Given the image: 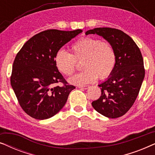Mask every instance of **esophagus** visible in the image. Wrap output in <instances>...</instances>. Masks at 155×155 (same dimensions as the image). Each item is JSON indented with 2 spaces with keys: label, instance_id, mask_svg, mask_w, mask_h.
<instances>
[{
  "label": "esophagus",
  "instance_id": "34e87169",
  "mask_svg": "<svg viewBox=\"0 0 155 155\" xmlns=\"http://www.w3.org/2000/svg\"><path fill=\"white\" fill-rule=\"evenodd\" d=\"M78 87L80 88V89H82V90H87V89L90 87V86H88V85H84V86H82H82H79V87Z\"/></svg>",
  "mask_w": 155,
  "mask_h": 155
}]
</instances>
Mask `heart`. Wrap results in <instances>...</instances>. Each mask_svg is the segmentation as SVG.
Returning <instances> with one entry per match:
<instances>
[{"mask_svg": "<svg viewBox=\"0 0 155 155\" xmlns=\"http://www.w3.org/2000/svg\"><path fill=\"white\" fill-rule=\"evenodd\" d=\"M71 54L58 50L54 57L57 69L63 75H73L76 68V61L82 62L84 71L69 79L70 83L76 85L90 83L98 77L107 78L116 63V54L109 42L91 37H83L71 46Z\"/></svg>", "mask_w": 155, "mask_h": 155, "instance_id": "heart-1", "label": "heart"}]
</instances>
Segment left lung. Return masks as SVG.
I'll return each instance as SVG.
<instances>
[{"instance_id": "left-lung-1", "label": "left lung", "mask_w": 155, "mask_h": 155, "mask_svg": "<svg viewBox=\"0 0 155 155\" xmlns=\"http://www.w3.org/2000/svg\"><path fill=\"white\" fill-rule=\"evenodd\" d=\"M102 37L113 47L116 63L104 82L99 84L101 95L92 101L94 109L109 118L124 116L134 104L145 78L143 58L132 38L124 31L109 27L90 29L86 35Z\"/></svg>"}]
</instances>
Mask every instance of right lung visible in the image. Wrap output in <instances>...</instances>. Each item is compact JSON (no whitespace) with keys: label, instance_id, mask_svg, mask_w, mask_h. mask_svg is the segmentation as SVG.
<instances>
[{"label":"right lung","instance_id":"add662e5","mask_svg":"<svg viewBox=\"0 0 155 155\" xmlns=\"http://www.w3.org/2000/svg\"><path fill=\"white\" fill-rule=\"evenodd\" d=\"M82 29H48L29 39L15 58L10 84L20 107L35 119L44 120L58 113L75 87L69 85L55 64L56 52L82 33ZM63 87H54L55 83Z\"/></svg>","mask_w":155,"mask_h":155}]
</instances>
